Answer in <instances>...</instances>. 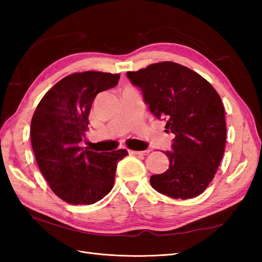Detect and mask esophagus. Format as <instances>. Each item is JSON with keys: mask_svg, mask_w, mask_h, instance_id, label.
<instances>
[{"mask_svg": "<svg viewBox=\"0 0 262 262\" xmlns=\"http://www.w3.org/2000/svg\"><path fill=\"white\" fill-rule=\"evenodd\" d=\"M151 149H145V151H134V149H128V153L129 154H141V155H147Z\"/></svg>", "mask_w": 262, "mask_h": 262, "instance_id": "obj_1", "label": "esophagus"}]
</instances>
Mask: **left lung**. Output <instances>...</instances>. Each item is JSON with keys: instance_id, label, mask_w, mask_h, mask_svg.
<instances>
[{"instance_id": "left-lung-1", "label": "left lung", "mask_w": 262, "mask_h": 262, "mask_svg": "<svg viewBox=\"0 0 262 262\" xmlns=\"http://www.w3.org/2000/svg\"><path fill=\"white\" fill-rule=\"evenodd\" d=\"M143 92L165 132L174 134L166 151L169 169L149 179L155 190L174 199L199 196L209 186L223 158L226 143L225 110L220 94L196 72L174 62H160L127 72Z\"/></svg>"}]
</instances>
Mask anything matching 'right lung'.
Here are the masks:
<instances>
[{
	"label": "right lung",
	"mask_w": 262,
	"mask_h": 262,
	"mask_svg": "<svg viewBox=\"0 0 262 262\" xmlns=\"http://www.w3.org/2000/svg\"><path fill=\"white\" fill-rule=\"evenodd\" d=\"M119 74L86 71L57 82L33 113L31 145L39 170L53 192L72 205L99 202L114 187L126 149L98 153L81 147L97 94L118 84Z\"/></svg>",
	"instance_id": "right-lung-1"
}]
</instances>
